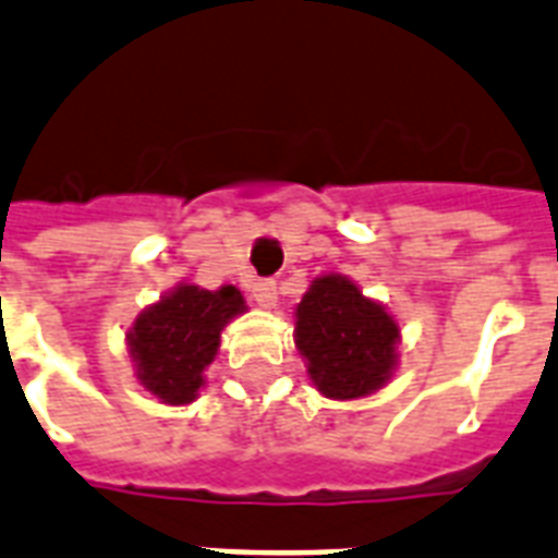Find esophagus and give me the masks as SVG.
<instances>
[{
	"label": "esophagus",
	"mask_w": 558,
	"mask_h": 558,
	"mask_svg": "<svg viewBox=\"0 0 558 558\" xmlns=\"http://www.w3.org/2000/svg\"><path fill=\"white\" fill-rule=\"evenodd\" d=\"M251 295L257 304L263 307H271L275 301H278V283L271 278H263V280H254V287H251Z\"/></svg>",
	"instance_id": "obj_1"
}]
</instances>
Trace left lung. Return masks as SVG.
I'll use <instances>...</instances> for the list:
<instances>
[{
  "label": "left lung",
  "mask_w": 558,
  "mask_h": 558,
  "mask_svg": "<svg viewBox=\"0 0 558 558\" xmlns=\"http://www.w3.org/2000/svg\"><path fill=\"white\" fill-rule=\"evenodd\" d=\"M295 316V345L318 392L351 401L389 380L398 325L351 280L342 275L313 280Z\"/></svg>",
  "instance_id": "1"
}]
</instances>
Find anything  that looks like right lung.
<instances>
[{
  "label": "right lung",
  "mask_w": 558,
  "mask_h": 558,
  "mask_svg": "<svg viewBox=\"0 0 558 558\" xmlns=\"http://www.w3.org/2000/svg\"><path fill=\"white\" fill-rule=\"evenodd\" d=\"M245 310L240 289L178 287L134 322L128 333L137 377L166 403H190L202 389L204 368L219 351V333Z\"/></svg>",
  "instance_id": "1"
}]
</instances>
